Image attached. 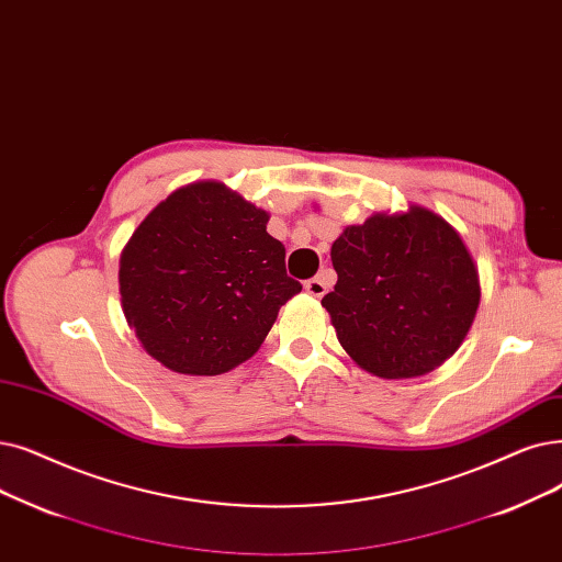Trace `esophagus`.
Returning a JSON list of instances; mask_svg holds the SVG:
<instances>
[{
    "label": "esophagus",
    "instance_id": "34e87169",
    "mask_svg": "<svg viewBox=\"0 0 562 562\" xmlns=\"http://www.w3.org/2000/svg\"><path fill=\"white\" fill-rule=\"evenodd\" d=\"M305 291H307L310 296H314V299H322L326 291H328V282H326L324 276H316V278L305 282Z\"/></svg>",
    "mask_w": 562,
    "mask_h": 562
}]
</instances>
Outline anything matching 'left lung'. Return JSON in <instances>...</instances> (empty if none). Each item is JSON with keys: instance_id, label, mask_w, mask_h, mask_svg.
I'll return each instance as SVG.
<instances>
[{"instance_id": "obj_1", "label": "left lung", "mask_w": 562, "mask_h": 562, "mask_svg": "<svg viewBox=\"0 0 562 562\" xmlns=\"http://www.w3.org/2000/svg\"><path fill=\"white\" fill-rule=\"evenodd\" d=\"M337 284L324 296L339 345L381 379L423 376L467 337L480 305L471 252L423 206L376 213L333 243Z\"/></svg>"}]
</instances>
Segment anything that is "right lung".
I'll return each instance as SVG.
<instances>
[{"label":"right lung","instance_id":"obj_1","mask_svg":"<svg viewBox=\"0 0 562 562\" xmlns=\"http://www.w3.org/2000/svg\"><path fill=\"white\" fill-rule=\"evenodd\" d=\"M268 213L225 183L175 190L126 243L119 291L144 351L167 370L215 376L257 353L280 307L303 289L286 276Z\"/></svg>","mask_w":562,"mask_h":562}]
</instances>
